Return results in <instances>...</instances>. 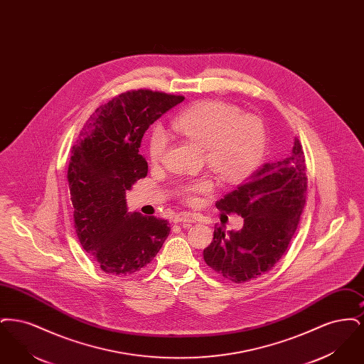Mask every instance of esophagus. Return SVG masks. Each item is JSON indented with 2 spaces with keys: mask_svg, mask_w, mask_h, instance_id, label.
<instances>
[{
  "mask_svg": "<svg viewBox=\"0 0 364 364\" xmlns=\"http://www.w3.org/2000/svg\"><path fill=\"white\" fill-rule=\"evenodd\" d=\"M174 223L176 224H184V223L192 224V223H195V218L191 214H178V215H176Z\"/></svg>",
  "mask_w": 364,
  "mask_h": 364,
  "instance_id": "esophagus-1",
  "label": "esophagus"
}]
</instances>
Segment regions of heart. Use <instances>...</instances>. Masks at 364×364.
Segmentation results:
<instances>
[{"label":"heart","mask_w":364,"mask_h":364,"mask_svg":"<svg viewBox=\"0 0 364 364\" xmlns=\"http://www.w3.org/2000/svg\"><path fill=\"white\" fill-rule=\"evenodd\" d=\"M174 134L203 147L205 161L213 172L226 181H240L254 173L264 156L266 134L258 117L242 114L235 105L202 101L180 112L172 120ZM169 146V135L156 127L150 135L149 154L158 162ZM208 177L180 187V195L192 200L195 193L211 190Z\"/></svg>","instance_id":"heart-1"}]
</instances>
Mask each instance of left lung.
<instances>
[{"instance_id": "obj_1", "label": "left lung", "mask_w": 364, "mask_h": 364, "mask_svg": "<svg viewBox=\"0 0 364 364\" xmlns=\"http://www.w3.org/2000/svg\"><path fill=\"white\" fill-rule=\"evenodd\" d=\"M306 161L299 139L291 154L262 165L215 206L244 218L240 230L218 226L203 259L224 278L242 284L258 278L285 254L306 205Z\"/></svg>"}]
</instances>
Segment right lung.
I'll use <instances>...</instances> for the list:
<instances>
[{"instance_id":"1","label":"right lung","mask_w":364,"mask_h":364,"mask_svg":"<svg viewBox=\"0 0 364 364\" xmlns=\"http://www.w3.org/2000/svg\"><path fill=\"white\" fill-rule=\"evenodd\" d=\"M184 101L150 90L128 91L92 113L72 147L68 183L77 239L107 274L147 266L171 232L166 220L127 208L125 191L147 176L141 138L164 113Z\"/></svg>"}]
</instances>
